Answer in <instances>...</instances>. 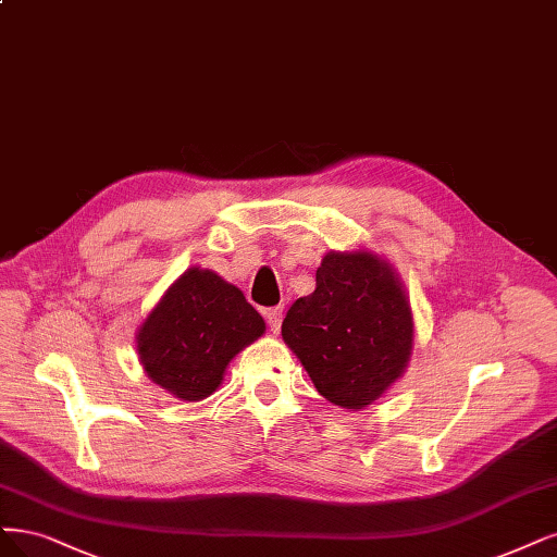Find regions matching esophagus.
Instances as JSON below:
<instances>
[{"label":"esophagus","mask_w":557,"mask_h":557,"mask_svg":"<svg viewBox=\"0 0 557 557\" xmlns=\"http://www.w3.org/2000/svg\"><path fill=\"white\" fill-rule=\"evenodd\" d=\"M264 318H267V324H270V330L274 334H278L281 322H283V309H281V306H276V309H267Z\"/></svg>","instance_id":"1"}]
</instances>
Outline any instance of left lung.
Instances as JSON below:
<instances>
[{
  "instance_id": "8db88e82",
  "label": "left lung",
  "mask_w": 557,
  "mask_h": 557,
  "mask_svg": "<svg viewBox=\"0 0 557 557\" xmlns=\"http://www.w3.org/2000/svg\"><path fill=\"white\" fill-rule=\"evenodd\" d=\"M283 341L334 406L359 410L406 369L412 313L389 267L371 253H327L315 290L281 324Z\"/></svg>"
}]
</instances>
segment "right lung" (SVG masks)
Wrapping results in <instances>:
<instances>
[{"mask_svg": "<svg viewBox=\"0 0 557 557\" xmlns=\"http://www.w3.org/2000/svg\"><path fill=\"white\" fill-rule=\"evenodd\" d=\"M264 332L239 287L209 270H188L138 332L147 375L182 400H200L223 380L227 361Z\"/></svg>", "mask_w": 557, "mask_h": 557, "instance_id": "right-lung-1", "label": "right lung"}]
</instances>
